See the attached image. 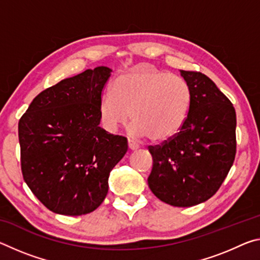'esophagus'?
Returning a JSON list of instances; mask_svg holds the SVG:
<instances>
[{
	"label": "esophagus",
	"instance_id": "esophagus-1",
	"mask_svg": "<svg viewBox=\"0 0 260 260\" xmlns=\"http://www.w3.org/2000/svg\"><path fill=\"white\" fill-rule=\"evenodd\" d=\"M128 148L131 150H136V149H139V144L135 142V141L128 139Z\"/></svg>",
	"mask_w": 260,
	"mask_h": 260
}]
</instances>
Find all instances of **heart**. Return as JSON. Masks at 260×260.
Masks as SVG:
<instances>
[{
  "instance_id": "obj_1",
  "label": "heart",
  "mask_w": 260,
  "mask_h": 260,
  "mask_svg": "<svg viewBox=\"0 0 260 260\" xmlns=\"http://www.w3.org/2000/svg\"><path fill=\"white\" fill-rule=\"evenodd\" d=\"M190 103L191 91L184 79L143 64L119 74L112 94L102 96L99 109L109 129L124 125L131 113L132 133L160 143L181 131Z\"/></svg>"
}]
</instances>
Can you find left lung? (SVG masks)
Here are the masks:
<instances>
[{
  "instance_id": "8db88e82",
  "label": "left lung",
  "mask_w": 260,
  "mask_h": 260,
  "mask_svg": "<svg viewBox=\"0 0 260 260\" xmlns=\"http://www.w3.org/2000/svg\"><path fill=\"white\" fill-rule=\"evenodd\" d=\"M191 91L189 114L173 139L149 146L153 195L188 208L211 199L226 179L236 155L235 109L205 74L180 71Z\"/></svg>"
}]
</instances>
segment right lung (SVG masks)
Wrapping results in <instances>:
<instances>
[{"label": "right lung", "mask_w": 260, "mask_h": 260, "mask_svg": "<svg viewBox=\"0 0 260 260\" xmlns=\"http://www.w3.org/2000/svg\"><path fill=\"white\" fill-rule=\"evenodd\" d=\"M111 69L98 67L41 91L18 122L21 173L47 209L93 212L109 175L127 152V139L100 127V101Z\"/></svg>", "instance_id": "obj_1"}]
</instances>
